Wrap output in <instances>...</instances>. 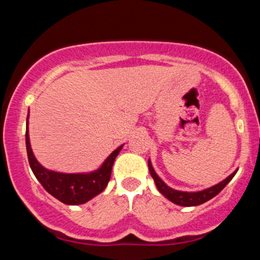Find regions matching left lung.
Masks as SVG:
<instances>
[{"label": "left lung", "mask_w": 260, "mask_h": 260, "mask_svg": "<svg viewBox=\"0 0 260 260\" xmlns=\"http://www.w3.org/2000/svg\"><path fill=\"white\" fill-rule=\"evenodd\" d=\"M148 166H149V171H150L151 177L154 178L155 184H156L157 190H159L165 198H168L170 202L175 203V204L177 205H181V207H197V205H201L203 203L210 201L211 198H214V197L217 196L220 192H221L223 188H225L226 184L234 178V176L236 175V172H237L238 170V169L236 170V171L232 172L229 177H226L223 181L219 182V183L215 184V186H211L202 190H197V192H186V190L174 189V188L168 186L165 182L161 180L159 176H157L156 172H155L153 165H151L150 159L148 160Z\"/></svg>", "instance_id": "left-lung-1"}]
</instances>
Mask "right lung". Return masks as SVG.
<instances>
[{"label":"right lung","instance_id":"obj_1","mask_svg":"<svg viewBox=\"0 0 260 260\" xmlns=\"http://www.w3.org/2000/svg\"><path fill=\"white\" fill-rule=\"evenodd\" d=\"M28 117H26V132H25V144L26 153H28L29 165L32 174L38 178L46 192L52 197L58 199L63 204L67 205H79L84 204L90 199L100 194L105 189L111 177V170L113 161L120 154L123 144L112 151L106 160L101 164L99 169L91 172H80V174H63V172L52 171L45 169L37 160L30 145L28 129Z\"/></svg>","mask_w":260,"mask_h":260}]
</instances>
